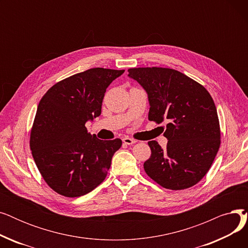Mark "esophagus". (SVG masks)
Instances as JSON below:
<instances>
[{"mask_svg": "<svg viewBox=\"0 0 248 248\" xmlns=\"http://www.w3.org/2000/svg\"><path fill=\"white\" fill-rule=\"evenodd\" d=\"M123 141L124 142L125 145H133V144H135V142H136V140H134V139H132V138L125 137V138L123 139Z\"/></svg>", "mask_w": 248, "mask_h": 248, "instance_id": "1", "label": "esophagus"}]
</instances>
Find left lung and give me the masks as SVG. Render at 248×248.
Listing matches in <instances>:
<instances>
[{
    "label": "left lung",
    "instance_id": "1",
    "mask_svg": "<svg viewBox=\"0 0 248 248\" xmlns=\"http://www.w3.org/2000/svg\"><path fill=\"white\" fill-rule=\"evenodd\" d=\"M128 76L148 93L149 120L166 121L167 148L148 144L152 154L144 163L147 175L170 190L196 185L207 174L220 147V125L213 98L207 89L175 69L140 67Z\"/></svg>",
    "mask_w": 248,
    "mask_h": 248
}]
</instances>
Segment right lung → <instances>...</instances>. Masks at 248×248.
Listing matches in <instances>:
<instances>
[{
  "label": "right lung",
  "instance_id": "obj_1",
  "mask_svg": "<svg viewBox=\"0 0 248 248\" xmlns=\"http://www.w3.org/2000/svg\"><path fill=\"white\" fill-rule=\"evenodd\" d=\"M124 70L91 68L57 82L38 104L30 148L48 186L65 197H80L108 175L122 140H102L85 124L101 113L108 85Z\"/></svg>",
  "mask_w": 248,
  "mask_h": 248
}]
</instances>
